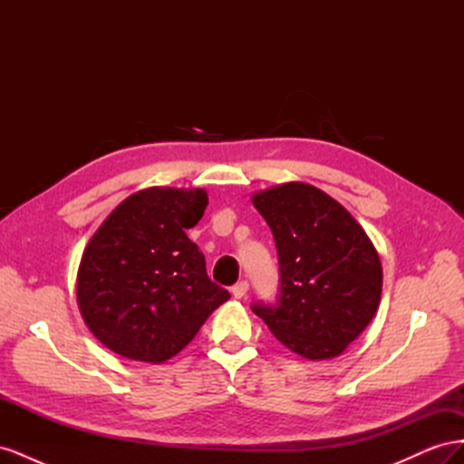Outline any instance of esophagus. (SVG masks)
<instances>
[{
	"label": "esophagus",
	"mask_w": 464,
	"mask_h": 464,
	"mask_svg": "<svg viewBox=\"0 0 464 464\" xmlns=\"http://www.w3.org/2000/svg\"><path fill=\"white\" fill-rule=\"evenodd\" d=\"M247 290H249V285H247V280H240V283H236L234 286H232V296L236 298V300H242L246 294H247Z\"/></svg>",
	"instance_id": "esophagus-1"
}]
</instances>
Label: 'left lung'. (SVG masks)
I'll list each match as a JSON object with an SVG mask.
<instances>
[{
  "mask_svg": "<svg viewBox=\"0 0 464 464\" xmlns=\"http://www.w3.org/2000/svg\"><path fill=\"white\" fill-rule=\"evenodd\" d=\"M269 224L280 263L276 305L254 312L294 354L341 356L373 319L383 269L373 242L331 195L288 181L251 195Z\"/></svg>",
  "mask_w": 464,
  "mask_h": 464,
  "instance_id": "obj_1",
  "label": "left lung"
}]
</instances>
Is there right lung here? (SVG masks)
Wrapping results in <instances>:
<instances>
[{"instance_id":"right-lung-1","label":"right lung","mask_w":464,"mask_h":464,"mask_svg":"<svg viewBox=\"0 0 464 464\" xmlns=\"http://www.w3.org/2000/svg\"><path fill=\"white\" fill-rule=\"evenodd\" d=\"M207 191L147 188L123 199L89 240L77 305L89 331L123 358L162 363L181 353L230 294L207 276L186 230Z\"/></svg>"}]
</instances>
